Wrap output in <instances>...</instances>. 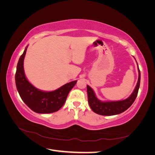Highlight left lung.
Listing matches in <instances>:
<instances>
[{"mask_svg":"<svg viewBox=\"0 0 155 155\" xmlns=\"http://www.w3.org/2000/svg\"><path fill=\"white\" fill-rule=\"evenodd\" d=\"M138 64V63H137ZM138 69V80L133 92L126 100L118 101H107L103 102L100 101L96 97L94 92L92 89L87 85L88 101L91 109L95 113L103 116H112L119 114L124 112L132 105L136 98L137 97L140 84V71Z\"/></svg>","mask_w":155,"mask_h":155,"instance_id":"obj_1","label":"left lung"}]
</instances>
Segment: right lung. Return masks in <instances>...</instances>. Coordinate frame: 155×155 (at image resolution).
Here are the masks:
<instances>
[{"instance_id": "1", "label": "right lung", "mask_w": 155, "mask_h": 155, "mask_svg": "<svg viewBox=\"0 0 155 155\" xmlns=\"http://www.w3.org/2000/svg\"><path fill=\"white\" fill-rule=\"evenodd\" d=\"M27 47L18 60L15 73V84L22 101L37 113L48 114L59 110L66 101L68 93L77 81L65 84L54 91L43 92L36 88L27 80L23 63Z\"/></svg>"}]
</instances>
